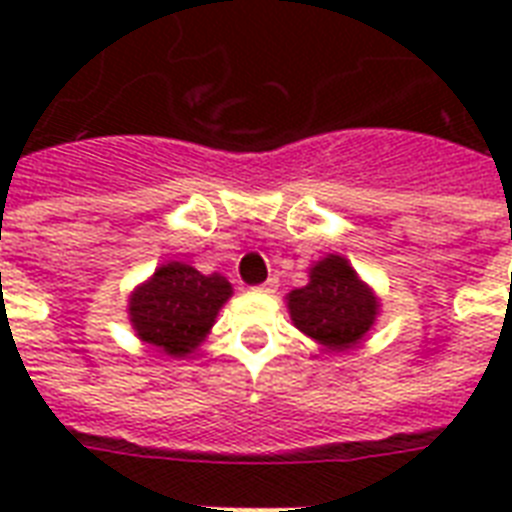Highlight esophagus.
Segmentation results:
<instances>
[{"label":"esophagus","mask_w":512,"mask_h":512,"mask_svg":"<svg viewBox=\"0 0 512 512\" xmlns=\"http://www.w3.org/2000/svg\"><path fill=\"white\" fill-rule=\"evenodd\" d=\"M276 287H279V279H276V276H271V279L263 281V284H260L257 289H260V292H273Z\"/></svg>","instance_id":"34e87169"}]
</instances>
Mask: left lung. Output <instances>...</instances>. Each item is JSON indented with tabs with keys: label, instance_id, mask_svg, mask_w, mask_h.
Segmentation results:
<instances>
[{
	"label": "left lung",
	"instance_id": "obj_1",
	"mask_svg": "<svg viewBox=\"0 0 512 512\" xmlns=\"http://www.w3.org/2000/svg\"><path fill=\"white\" fill-rule=\"evenodd\" d=\"M289 313L300 332L342 350L369 332L377 300L340 255H329L311 271L308 287L289 295Z\"/></svg>",
	"mask_w": 512,
	"mask_h": 512
}]
</instances>
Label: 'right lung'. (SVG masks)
<instances>
[{
  "label": "right lung",
  "instance_id": "right-lung-1",
  "mask_svg": "<svg viewBox=\"0 0 512 512\" xmlns=\"http://www.w3.org/2000/svg\"><path fill=\"white\" fill-rule=\"evenodd\" d=\"M228 297L231 284L220 273L204 276L191 265L167 263L132 295V327L140 340L170 356H185L207 335Z\"/></svg>",
  "mask_w": 512,
  "mask_h": 512
}]
</instances>
